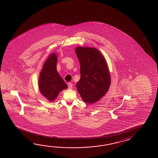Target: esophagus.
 <instances>
[{
  "instance_id": "34e87169",
  "label": "esophagus",
  "mask_w": 158,
  "mask_h": 158,
  "mask_svg": "<svg viewBox=\"0 0 158 158\" xmlns=\"http://www.w3.org/2000/svg\"><path fill=\"white\" fill-rule=\"evenodd\" d=\"M68 88L69 89H71L72 87H73V86H72V84L71 83V82H69V83H68Z\"/></svg>"
}]
</instances>
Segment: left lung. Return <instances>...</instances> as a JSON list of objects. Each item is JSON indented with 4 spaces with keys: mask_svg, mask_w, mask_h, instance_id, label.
I'll use <instances>...</instances> for the list:
<instances>
[{
    "mask_svg": "<svg viewBox=\"0 0 158 158\" xmlns=\"http://www.w3.org/2000/svg\"><path fill=\"white\" fill-rule=\"evenodd\" d=\"M80 64V80L76 86L84 102L99 101L107 93L111 84L107 63L101 52L93 47L75 48Z\"/></svg>",
    "mask_w": 158,
    "mask_h": 158,
    "instance_id": "left-lung-1",
    "label": "left lung"
}]
</instances>
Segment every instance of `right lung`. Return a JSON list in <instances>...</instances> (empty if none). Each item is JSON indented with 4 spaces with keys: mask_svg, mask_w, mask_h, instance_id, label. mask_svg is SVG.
Here are the masks:
<instances>
[{
    "mask_svg": "<svg viewBox=\"0 0 158 158\" xmlns=\"http://www.w3.org/2000/svg\"><path fill=\"white\" fill-rule=\"evenodd\" d=\"M57 54H51L44 63L38 81L40 93L49 102L54 101L61 91L68 87L57 72Z\"/></svg>",
    "mask_w": 158,
    "mask_h": 158,
    "instance_id": "obj_1",
    "label": "right lung"
}]
</instances>
